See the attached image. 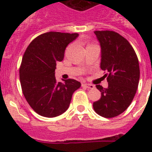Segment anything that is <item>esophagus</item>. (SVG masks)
<instances>
[{
  "instance_id": "1",
  "label": "esophagus",
  "mask_w": 152,
  "mask_h": 152,
  "mask_svg": "<svg viewBox=\"0 0 152 152\" xmlns=\"http://www.w3.org/2000/svg\"><path fill=\"white\" fill-rule=\"evenodd\" d=\"M82 87H85L86 88H88V89H94V85L91 84H83Z\"/></svg>"
}]
</instances>
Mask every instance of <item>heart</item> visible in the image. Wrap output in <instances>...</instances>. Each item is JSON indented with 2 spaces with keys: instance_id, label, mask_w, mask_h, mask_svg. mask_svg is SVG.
<instances>
[{
  "instance_id": "heart-1",
  "label": "heart",
  "mask_w": 152,
  "mask_h": 152,
  "mask_svg": "<svg viewBox=\"0 0 152 152\" xmlns=\"http://www.w3.org/2000/svg\"><path fill=\"white\" fill-rule=\"evenodd\" d=\"M93 45V44H90V45Z\"/></svg>"
}]
</instances>
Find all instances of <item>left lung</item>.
Here are the masks:
<instances>
[{
  "mask_svg": "<svg viewBox=\"0 0 152 152\" xmlns=\"http://www.w3.org/2000/svg\"><path fill=\"white\" fill-rule=\"evenodd\" d=\"M101 46L100 68L105 71L108 88L96 85L101 92L93 103L95 112L105 118L123 113L131 104L139 86L140 70L135 50L126 39L114 31H94Z\"/></svg>",
  "mask_w": 152,
  "mask_h": 152,
  "instance_id": "8db88e82",
  "label": "left lung"
}]
</instances>
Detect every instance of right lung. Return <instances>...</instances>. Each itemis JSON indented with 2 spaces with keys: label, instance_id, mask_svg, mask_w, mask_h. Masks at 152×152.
<instances>
[{
  "label": "right lung",
  "instance_id": "1",
  "mask_svg": "<svg viewBox=\"0 0 152 152\" xmlns=\"http://www.w3.org/2000/svg\"><path fill=\"white\" fill-rule=\"evenodd\" d=\"M77 33L48 32L28 45L20 67L23 94L31 108L45 117H56L68 110L72 94L80 87L74 79L57 82L56 61L64 58V50Z\"/></svg>",
  "mask_w": 152,
  "mask_h": 152
}]
</instances>
